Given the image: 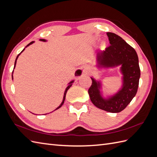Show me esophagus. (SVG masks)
Instances as JSON below:
<instances>
[{
  "instance_id": "1",
  "label": "esophagus",
  "mask_w": 157,
  "mask_h": 157,
  "mask_svg": "<svg viewBox=\"0 0 157 157\" xmlns=\"http://www.w3.org/2000/svg\"><path fill=\"white\" fill-rule=\"evenodd\" d=\"M88 73V68L87 66H83L81 68L76 70L75 71V77L76 78H79L84 74H87Z\"/></svg>"
}]
</instances>
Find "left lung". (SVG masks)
<instances>
[{"instance_id":"1","label":"left lung","mask_w":157,"mask_h":157,"mask_svg":"<svg viewBox=\"0 0 157 157\" xmlns=\"http://www.w3.org/2000/svg\"><path fill=\"white\" fill-rule=\"evenodd\" d=\"M110 45L105 50L98 54L100 65L115 66L122 65L123 87L118 94L109 99L101 98L99 90V83L91 78L92 83L88 90L90 99L99 109L111 113H119L128 105L137 92L140 70L136 52L119 36L107 33Z\"/></svg>"}]
</instances>
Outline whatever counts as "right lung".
Here are the masks:
<instances>
[{
    "label": "right lung",
    "mask_w": 157,
    "mask_h": 157,
    "mask_svg": "<svg viewBox=\"0 0 157 157\" xmlns=\"http://www.w3.org/2000/svg\"><path fill=\"white\" fill-rule=\"evenodd\" d=\"M42 40V41H45V40H44V39H41V40ZM34 42L33 41V42H31L30 43H29V44H28V45H27V46H29V45H30V44H33ZM24 50H25V49H24ZM24 50L21 52H22L23 51H24ZM21 53H20L18 56H17V58H16V60H15V62H14V68L15 67V66H16V63H17V58H18V56L20 55V54H21ZM12 78H13V75H12ZM73 82L74 81H72V82H71L70 83V85L69 86H68L67 87V88H66V91H65V92H64V95H63V101H62V103L61 104H60V105L58 107V108H56V109H55V110H56V109H59V108H60V107H61L62 106V105H63V103H64V101H65V98H66V93H67V91L68 90H69L70 89V87L71 86V85H72V83H73Z\"/></svg>",
    "instance_id": "obj_1"
}]
</instances>
